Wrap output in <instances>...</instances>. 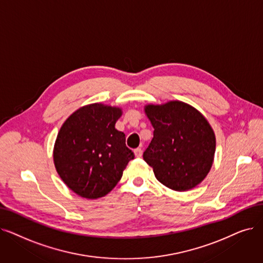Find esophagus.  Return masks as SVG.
I'll use <instances>...</instances> for the list:
<instances>
[{"label": "esophagus", "mask_w": 263, "mask_h": 263, "mask_svg": "<svg viewBox=\"0 0 263 263\" xmlns=\"http://www.w3.org/2000/svg\"><path fill=\"white\" fill-rule=\"evenodd\" d=\"M134 155L136 158H141L143 155V151L141 149V148H136V149L134 151Z\"/></svg>", "instance_id": "1"}]
</instances>
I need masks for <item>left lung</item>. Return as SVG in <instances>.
Segmentation results:
<instances>
[{"label":"left lung","mask_w":263,"mask_h":263,"mask_svg":"<svg viewBox=\"0 0 263 263\" xmlns=\"http://www.w3.org/2000/svg\"><path fill=\"white\" fill-rule=\"evenodd\" d=\"M154 138L143 158L156 178L175 191L197 187L214 162L216 138L210 122L193 106L181 101L147 104Z\"/></svg>","instance_id":"left-lung-1"}]
</instances>
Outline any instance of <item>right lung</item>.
<instances>
[{
  "mask_svg": "<svg viewBox=\"0 0 263 263\" xmlns=\"http://www.w3.org/2000/svg\"><path fill=\"white\" fill-rule=\"evenodd\" d=\"M120 107L92 103L79 107L63 122L53 147V163L64 184L77 196H106L120 180L132 151L115 128Z\"/></svg>",
  "mask_w": 263,
  "mask_h": 263,
  "instance_id": "1",
  "label": "right lung"
}]
</instances>
